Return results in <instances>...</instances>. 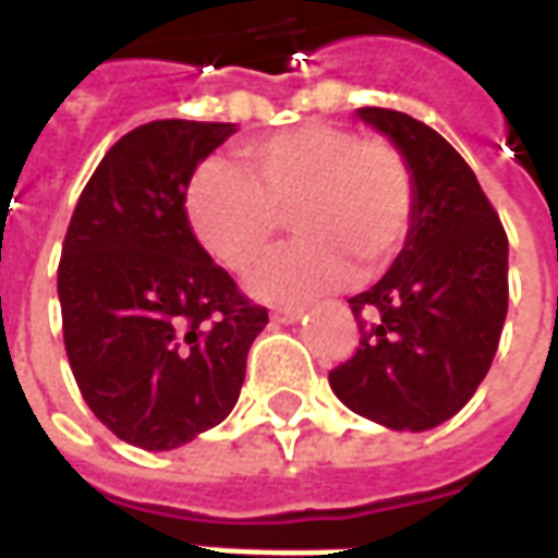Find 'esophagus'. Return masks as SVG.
I'll return each mask as SVG.
<instances>
[{"label": "esophagus", "instance_id": "1", "mask_svg": "<svg viewBox=\"0 0 558 558\" xmlns=\"http://www.w3.org/2000/svg\"><path fill=\"white\" fill-rule=\"evenodd\" d=\"M304 307H278L271 319H278V323H295V319H302Z\"/></svg>", "mask_w": 558, "mask_h": 558}]
</instances>
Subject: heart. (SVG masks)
<instances>
[{"label":"heart","instance_id":"b5f03b06","mask_svg":"<svg viewBox=\"0 0 558 558\" xmlns=\"http://www.w3.org/2000/svg\"><path fill=\"white\" fill-rule=\"evenodd\" d=\"M242 170L206 163L184 194L191 230L235 275L254 271L283 218L302 239L251 280L266 302H304L335 290L352 268L371 278L395 263L415 223V175L386 140L340 125H299L244 148Z\"/></svg>","mask_w":558,"mask_h":558}]
</instances>
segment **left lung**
<instances>
[{
    "mask_svg": "<svg viewBox=\"0 0 558 558\" xmlns=\"http://www.w3.org/2000/svg\"><path fill=\"white\" fill-rule=\"evenodd\" d=\"M415 175V223L386 278L352 295L359 350L328 383L343 407L391 430H430L487 376L508 314V235L475 172L433 128L362 107Z\"/></svg>",
    "mask_w": 558,
    "mask_h": 558,
    "instance_id": "8db88e82",
    "label": "left lung"
}]
</instances>
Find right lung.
Here are the masks:
<instances>
[{"label":"right lung","mask_w":558,"mask_h":558,"mask_svg":"<svg viewBox=\"0 0 558 558\" xmlns=\"http://www.w3.org/2000/svg\"><path fill=\"white\" fill-rule=\"evenodd\" d=\"M230 122L160 119L119 140L83 187L59 259L65 352L95 418L170 451L227 418L268 311L196 242L184 194Z\"/></svg>","instance_id":"obj_1"}]
</instances>
